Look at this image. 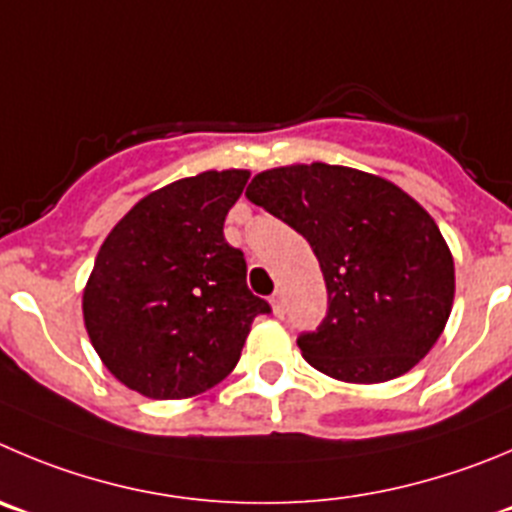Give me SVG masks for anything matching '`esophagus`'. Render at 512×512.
<instances>
[{
    "mask_svg": "<svg viewBox=\"0 0 512 512\" xmlns=\"http://www.w3.org/2000/svg\"><path fill=\"white\" fill-rule=\"evenodd\" d=\"M270 305H272V313H275V315H283L285 313V295H283V290H275V293H272Z\"/></svg>",
    "mask_w": 512,
    "mask_h": 512,
    "instance_id": "1",
    "label": "esophagus"
}]
</instances>
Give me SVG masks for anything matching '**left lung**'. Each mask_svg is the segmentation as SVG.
Masks as SVG:
<instances>
[{"label": "left lung", "instance_id": "left-lung-1", "mask_svg": "<svg viewBox=\"0 0 512 512\" xmlns=\"http://www.w3.org/2000/svg\"><path fill=\"white\" fill-rule=\"evenodd\" d=\"M245 197L303 234L321 262L328 315L298 338L313 369L381 384L432 351L455 303V260L417 199L384 176L321 161L260 171Z\"/></svg>", "mask_w": 512, "mask_h": 512}]
</instances>
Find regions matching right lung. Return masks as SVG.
<instances>
[{
	"instance_id": "obj_1",
	"label": "right lung",
	"mask_w": 512,
	"mask_h": 512,
	"mask_svg": "<svg viewBox=\"0 0 512 512\" xmlns=\"http://www.w3.org/2000/svg\"><path fill=\"white\" fill-rule=\"evenodd\" d=\"M250 171H202L133 204L108 232L83 288V321L103 366L148 399H189L240 361L270 305L247 290V265L224 217Z\"/></svg>"
}]
</instances>
